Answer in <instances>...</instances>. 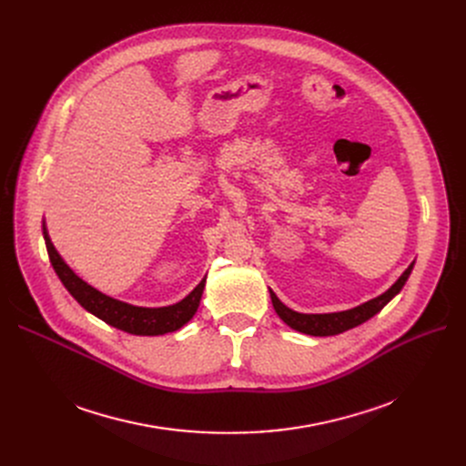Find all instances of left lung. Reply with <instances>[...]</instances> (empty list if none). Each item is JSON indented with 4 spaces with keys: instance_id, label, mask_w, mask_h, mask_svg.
Listing matches in <instances>:
<instances>
[{
    "instance_id": "left-lung-1",
    "label": "left lung",
    "mask_w": 466,
    "mask_h": 466,
    "mask_svg": "<svg viewBox=\"0 0 466 466\" xmlns=\"http://www.w3.org/2000/svg\"><path fill=\"white\" fill-rule=\"evenodd\" d=\"M411 268H413V262L406 268V272L397 279V283L389 290H385L383 295H380L378 299H372L353 309L338 311V313H299V311H292L290 308H287L272 290H270V297H272L276 313L290 329L309 334V336H334V334L346 332L350 329L362 325L364 321H369L370 317H374L378 311H381L383 306L390 299H395L399 295L400 289L404 287V283L408 281V278L411 274Z\"/></svg>"
}]
</instances>
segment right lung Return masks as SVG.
<instances>
[{
	"mask_svg": "<svg viewBox=\"0 0 466 466\" xmlns=\"http://www.w3.org/2000/svg\"><path fill=\"white\" fill-rule=\"evenodd\" d=\"M43 238H45V246L48 258H51V264L55 268L56 276L64 283V287L69 290V295L76 299L86 311L96 315L97 319L106 321L107 325L125 330L128 334L136 336H158L166 332H174L187 325L192 315L198 309L202 292H204V283L206 278L196 285V289L190 292L187 299L174 306H166V308H137L127 302L115 300L104 292L96 290L90 287L86 281H83L79 276L73 274L71 268L62 260L58 251L55 249L51 238H48V232L43 223Z\"/></svg>",
	"mask_w": 466,
	"mask_h": 466,
	"instance_id": "add662e5",
	"label": "right lung"
}]
</instances>
